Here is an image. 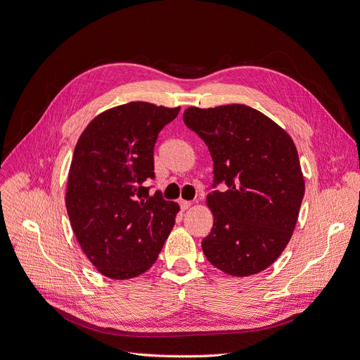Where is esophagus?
Masks as SVG:
<instances>
[{
	"mask_svg": "<svg viewBox=\"0 0 360 360\" xmlns=\"http://www.w3.org/2000/svg\"><path fill=\"white\" fill-rule=\"evenodd\" d=\"M191 207H192V202H191V200H180V208H181V211L189 210Z\"/></svg>",
	"mask_w": 360,
	"mask_h": 360,
	"instance_id": "1",
	"label": "esophagus"
}]
</instances>
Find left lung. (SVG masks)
Masks as SVG:
<instances>
[{"instance_id":"obj_1","label":"left lung","mask_w":360,"mask_h":360,"mask_svg":"<svg viewBox=\"0 0 360 360\" xmlns=\"http://www.w3.org/2000/svg\"><path fill=\"white\" fill-rule=\"evenodd\" d=\"M183 122L205 142L214 162L207 259L234 277L268 268L295 231L304 181L292 138L255 108L231 104L187 108ZM223 184V191L216 187Z\"/></svg>"}]
</instances>
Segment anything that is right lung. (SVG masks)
<instances>
[{"label": "right lung", "instance_id": "right-lung-1", "mask_svg": "<svg viewBox=\"0 0 360 360\" xmlns=\"http://www.w3.org/2000/svg\"><path fill=\"white\" fill-rule=\"evenodd\" d=\"M177 108L129 102L84 129L68 173L65 207L77 242L101 274L138 277L157 261L179 205L149 193L153 148Z\"/></svg>", "mask_w": 360, "mask_h": 360}]
</instances>
